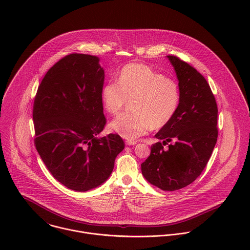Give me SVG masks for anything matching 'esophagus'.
<instances>
[{
  "mask_svg": "<svg viewBox=\"0 0 250 250\" xmlns=\"http://www.w3.org/2000/svg\"><path fill=\"white\" fill-rule=\"evenodd\" d=\"M138 142H136V141H126V145H135V144H137Z\"/></svg>",
  "mask_w": 250,
  "mask_h": 250,
  "instance_id": "esophagus-1",
  "label": "esophagus"
}]
</instances>
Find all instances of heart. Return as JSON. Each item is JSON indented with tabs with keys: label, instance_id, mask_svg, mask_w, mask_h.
Instances as JSON below:
<instances>
[{
	"label": "heart",
	"instance_id": "obj_1",
	"mask_svg": "<svg viewBox=\"0 0 250 250\" xmlns=\"http://www.w3.org/2000/svg\"><path fill=\"white\" fill-rule=\"evenodd\" d=\"M107 112L119 114L130 102V110L112 120L109 129L124 139L136 140L149 129L167 126L175 115L180 103L178 83L148 65L130 63L102 89Z\"/></svg>",
	"mask_w": 250,
	"mask_h": 250
}]
</instances>
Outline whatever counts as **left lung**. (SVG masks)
Listing matches in <instances>:
<instances>
[{
  "instance_id": "left-lung-1",
  "label": "left lung",
  "mask_w": 250,
  "mask_h": 250,
  "mask_svg": "<svg viewBox=\"0 0 250 250\" xmlns=\"http://www.w3.org/2000/svg\"><path fill=\"white\" fill-rule=\"evenodd\" d=\"M167 58L178 78L180 103L171 121L155 135L163 143L152 144L142 172L159 188L177 190L196 180L209 162L218 135L217 105L199 72L176 56Z\"/></svg>"
}]
</instances>
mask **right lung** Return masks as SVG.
Instances as JSON below:
<instances>
[{"label":"right lung","instance_id":"right-lung-1","mask_svg":"<svg viewBox=\"0 0 250 250\" xmlns=\"http://www.w3.org/2000/svg\"><path fill=\"white\" fill-rule=\"evenodd\" d=\"M104 76L97 57L74 53L48 70L36 91V150L53 177L73 190L86 191L104 183L125 147L117 134L98 137L107 123Z\"/></svg>","mask_w":250,"mask_h":250}]
</instances>
